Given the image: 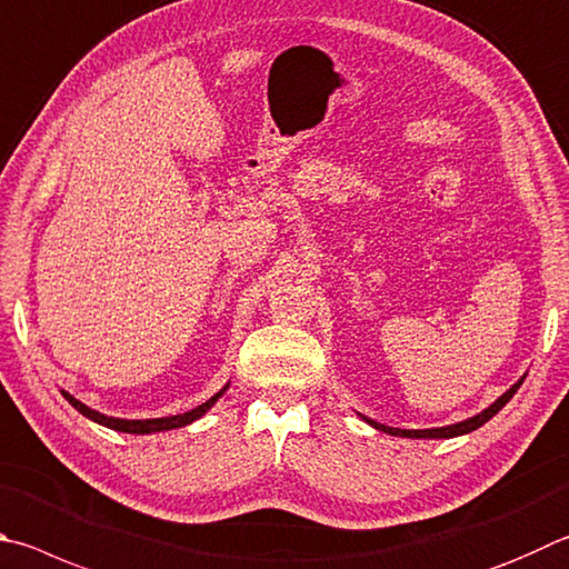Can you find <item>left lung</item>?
<instances>
[{"label": "left lung", "instance_id": "1", "mask_svg": "<svg viewBox=\"0 0 569 569\" xmlns=\"http://www.w3.org/2000/svg\"><path fill=\"white\" fill-rule=\"evenodd\" d=\"M522 380H525V376L518 380V383H515L508 392H502V396L492 402L490 408H485L482 412H478V416H472V418H468V420H460V422H456V426H446V428H428V430H400V428H388V426H383V422H376V420H370V418H366V416H360L363 418L368 426H373L376 430H383V432H388V436H398V438H458V436H465V432H472V430H478L480 426H485V422H488L492 416H498V412L505 408V402H508L515 392H518V388L522 386Z\"/></svg>", "mask_w": 569, "mask_h": 569}]
</instances>
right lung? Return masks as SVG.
<instances>
[{
	"instance_id": "obj_1",
	"label": "right lung",
	"mask_w": 569,
	"mask_h": 569,
	"mask_svg": "<svg viewBox=\"0 0 569 569\" xmlns=\"http://www.w3.org/2000/svg\"><path fill=\"white\" fill-rule=\"evenodd\" d=\"M229 390V386H223L219 392H216L213 398H209L206 402H201L199 408H193L189 412H181V416H169V418H149V420H123V418H111V416H104V412L99 410H91L89 406H84V402L77 400L74 396H69L67 390H61V396H64L71 406H74L81 416H87L89 420L99 422V426H107L111 430H119V432H133V436H149V432H161V430H173V428H183L189 426V422L199 420L206 410H211V406L216 400H219L223 392Z\"/></svg>"
}]
</instances>
